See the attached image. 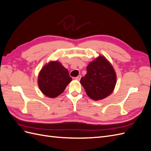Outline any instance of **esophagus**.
<instances>
[{
  "label": "esophagus",
  "mask_w": 151,
  "mask_h": 151,
  "mask_svg": "<svg viewBox=\"0 0 151 151\" xmlns=\"http://www.w3.org/2000/svg\"><path fill=\"white\" fill-rule=\"evenodd\" d=\"M81 76H78L77 77H76V80H77V81H79L80 79H81Z\"/></svg>",
  "instance_id": "1"
}]
</instances>
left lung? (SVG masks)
<instances>
[{"instance_id": "8db88e82", "label": "left lung", "mask_w": 151, "mask_h": 151, "mask_svg": "<svg viewBox=\"0 0 151 151\" xmlns=\"http://www.w3.org/2000/svg\"><path fill=\"white\" fill-rule=\"evenodd\" d=\"M80 83L88 96L94 101L109 96L115 89L116 74L108 59L99 55L90 62L87 67V73Z\"/></svg>"}]
</instances>
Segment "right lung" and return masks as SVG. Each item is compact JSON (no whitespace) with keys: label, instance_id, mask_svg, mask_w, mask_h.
Returning <instances> with one entry per match:
<instances>
[{"label":"right lung","instance_id":"1","mask_svg":"<svg viewBox=\"0 0 151 151\" xmlns=\"http://www.w3.org/2000/svg\"><path fill=\"white\" fill-rule=\"evenodd\" d=\"M72 81L68 71L58 60L47 63L38 76L39 89L45 96L55 98L61 94Z\"/></svg>","mask_w":151,"mask_h":151}]
</instances>
